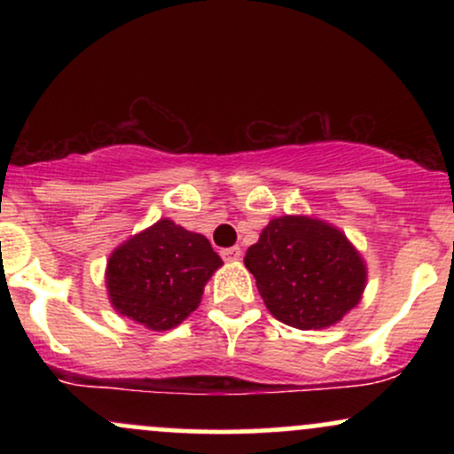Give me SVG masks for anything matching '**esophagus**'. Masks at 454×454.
I'll list each match as a JSON object with an SVG mask.
<instances>
[{
  "mask_svg": "<svg viewBox=\"0 0 454 454\" xmlns=\"http://www.w3.org/2000/svg\"><path fill=\"white\" fill-rule=\"evenodd\" d=\"M222 258L226 260V262H234V260L241 258V247H239V245H234V247L222 249Z\"/></svg>",
  "mask_w": 454,
  "mask_h": 454,
  "instance_id": "obj_1",
  "label": "esophagus"
}]
</instances>
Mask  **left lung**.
<instances>
[{
	"label": "left lung",
	"mask_w": 454,
	"mask_h": 454,
	"mask_svg": "<svg viewBox=\"0 0 454 454\" xmlns=\"http://www.w3.org/2000/svg\"><path fill=\"white\" fill-rule=\"evenodd\" d=\"M245 267L270 314L301 331L340 322L367 279L363 258L337 228L299 215L270 220Z\"/></svg>",
	"instance_id": "1"
}]
</instances>
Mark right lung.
<instances>
[{"label": "right lung", "mask_w": 454, "mask_h": 454, "mask_svg": "<svg viewBox=\"0 0 454 454\" xmlns=\"http://www.w3.org/2000/svg\"><path fill=\"white\" fill-rule=\"evenodd\" d=\"M222 258L202 234L160 220L113 252L106 267L111 303L121 316L168 331L200 303Z\"/></svg>", "instance_id": "1"}]
</instances>
